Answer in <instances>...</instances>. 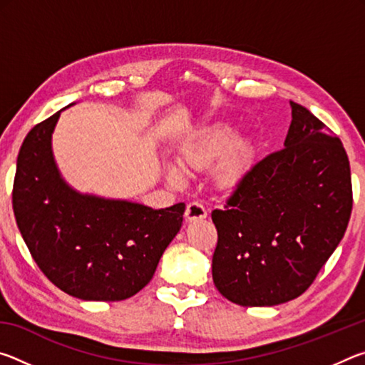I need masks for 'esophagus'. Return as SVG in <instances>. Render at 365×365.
I'll return each instance as SVG.
<instances>
[{"label":"esophagus","instance_id":"1","mask_svg":"<svg viewBox=\"0 0 365 365\" xmlns=\"http://www.w3.org/2000/svg\"><path fill=\"white\" fill-rule=\"evenodd\" d=\"M185 217H187V220H190V222L197 220V219H205V217H207V209L200 201H191L187 206V211H185Z\"/></svg>","mask_w":365,"mask_h":365}]
</instances>
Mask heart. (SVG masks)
Listing matches in <instances>:
<instances>
[{
    "mask_svg": "<svg viewBox=\"0 0 365 365\" xmlns=\"http://www.w3.org/2000/svg\"><path fill=\"white\" fill-rule=\"evenodd\" d=\"M252 156L250 141L237 138L235 128L228 123H214L209 125L188 141L183 148V159L191 168L205 169L217 163L215 175L222 185H232L243 175ZM169 180L178 183L182 180V172L177 168H169Z\"/></svg>",
    "mask_w": 365,
    "mask_h": 365,
    "instance_id": "1",
    "label": "heart"
}]
</instances>
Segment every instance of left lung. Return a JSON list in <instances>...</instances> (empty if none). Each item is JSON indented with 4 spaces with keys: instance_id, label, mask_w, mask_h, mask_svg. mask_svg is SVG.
<instances>
[{
    "instance_id": "left-lung-1",
    "label": "left lung",
    "mask_w": 365,
    "mask_h": 365,
    "mask_svg": "<svg viewBox=\"0 0 365 365\" xmlns=\"http://www.w3.org/2000/svg\"><path fill=\"white\" fill-rule=\"evenodd\" d=\"M292 115L285 146L252 165L211 214L212 280L235 304L275 306L304 293L353 211L341 140L298 103Z\"/></svg>"
}]
</instances>
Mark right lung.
Returning a JSON list of instances; mask_svg holds the SVG:
<instances>
[{"label": "right lung", "mask_w": 365, "mask_h": 365, "mask_svg": "<svg viewBox=\"0 0 365 365\" xmlns=\"http://www.w3.org/2000/svg\"><path fill=\"white\" fill-rule=\"evenodd\" d=\"M61 110L27 133L17 156L12 209L34 261L64 293L122 301L153 279L180 230L185 202L151 209L78 195L59 177L51 133Z\"/></svg>", "instance_id": "add662e5"}]
</instances>
